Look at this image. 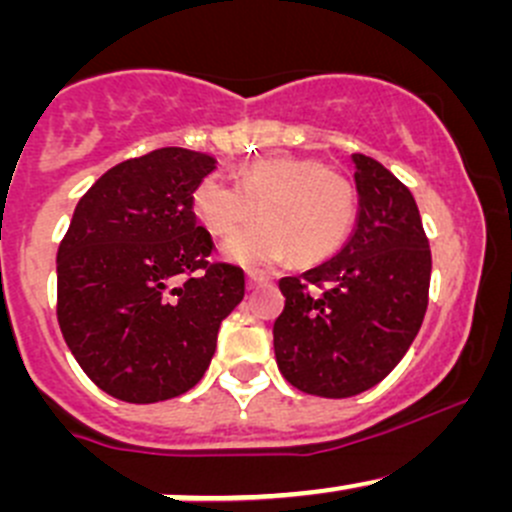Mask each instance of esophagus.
I'll use <instances>...</instances> for the list:
<instances>
[{"label":"esophagus","instance_id":"obj_1","mask_svg":"<svg viewBox=\"0 0 512 512\" xmlns=\"http://www.w3.org/2000/svg\"><path fill=\"white\" fill-rule=\"evenodd\" d=\"M260 280H262V277L257 275V272H247V287H250V289H255V285Z\"/></svg>","mask_w":512,"mask_h":512}]
</instances>
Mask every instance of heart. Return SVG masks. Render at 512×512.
Masks as SVG:
<instances>
[{"label":"heart","instance_id":"b5f03b06","mask_svg":"<svg viewBox=\"0 0 512 512\" xmlns=\"http://www.w3.org/2000/svg\"><path fill=\"white\" fill-rule=\"evenodd\" d=\"M193 210L218 237L235 235L260 213V223L227 242V260L272 265L292 252L299 265H319L347 242L356 193L347 175L319 160L270 156L242 165L240 185L205 175L193 190Z\"/></svg>","mask_w":512,"mask_h":512}]
</instances>
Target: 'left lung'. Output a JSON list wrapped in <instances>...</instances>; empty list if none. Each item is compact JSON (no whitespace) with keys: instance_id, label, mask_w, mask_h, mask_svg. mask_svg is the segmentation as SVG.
I'll return each mask as SVG.
<instances>
[{"instance_id":"left-lung-1","label":"left lung","mask_w":512,"mask_h":512,"mask_svg":"<svg viewBox=\"0 0 512 512\" xmlns=\"http://www.w3.org/2000/svg\"><path fill=\"white\" fill-rule=\"evenodd\" d=\"M359 215L347 245L299 277H282L275 359L312 396L347 399L391 374L421 329L431 250L411 190L354 153Z\"/></svg>"}]
</instances>
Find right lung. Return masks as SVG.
<instances>
[{
    "label": "right lung",
    "mask_w": 512,
    "mask_h": 512,
    "mask_svg": "<svg viewBox=\"0 0 512 512\" xmlns=\"http://www.w3.org/2000/svg\"><path fill=\"white\" fill-rule=\"evenodd\" d=\"M215 158L158 148L123 160L79 200L56 255V317L71 354L113 399L156 404L203 379L240 267L208 262L193 190Z\"/></svg>",
    "instance_id": "right-lung-1"
}]
</instances>
